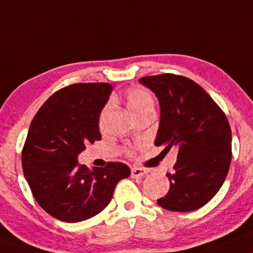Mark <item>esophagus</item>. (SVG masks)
Returning a JSON list of instances; mask_svg holds the SVG:
<instances>
[{
	"label": "esophagus",
	"mask_w": 253,
	"mask_h": 253,
	"mask_svg": "<svg viewBox=\"0 0 253 253\" xmlns=\"http://www.w3.org/2000/svg\"><path fill=\"white\" fill-rule=\"evenodd\" d=\"M146 173V170L142 169V168H132L131 169V177L132 178H139V177L144 176Z\"/></svg>",
	"instance_id": "esophagus-1"
}]
</instances>
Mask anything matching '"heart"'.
Returning a JSON list of instances; mask_svg holds the SVG:
<instances>
[{
    "mask_svg": "<svg viewBox=\"0 0 253 253\" xmlns=\"http://www.w3.org/2000/svg\"><path fill=\"white\" fill-rule=\"evenodd\" d=\"M126 103L130 111L133 114V116L141 114L143 111L149 110V109H154V99H152L150 93L144 89L137 88L129 90L126 93ZM109 108H110V104H108L104 108L101 118L104 117V115L108 112Z\"/></svg>",
    "mask_w": 253,
    "mask_h": 253,
    "instance_id": "heart-1",
    "label": "heart"
}]
</instances>
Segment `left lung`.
Segmentation results:
<instances>
[{
    "mask_svg": "<svg viewBox=\"0 0 253 253\" xmlns=\"http://www.w3.org/2000/svg\"><path fill=\"white\" fill-rule=\"evenodd\" d=\"M139 83L160 102L155 145L178 150L170 190L162 208L188 212L204 207L222 188L231 163V127L210 95L190 79L172 74L146 76Z\"/></svg>",
    "mask_w": 253,
    "mask_h": 253,
    "instance_id": "obj_1",
    "label": "left lung"
}]
</instances>
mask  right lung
<instances>
[{
	"label": "right lung",
	"instance_id": "add662e5",
	"mask_svg": "<svg viewBox=\"0 0 253 253\" xmlns=\"http://www.w3.org/2000/svg\"><path fill=\"white\" fill-rule=\"evenodd\" d=\"M114 89L109 83H77L46 99L31 122L22 151L23 173L36 202L56 219L77 223L101 212L116 184L131 173L110 162L90 171L79 163L88 143L102 138L99 115Z\"/></svg>",
	"mask_w": 253,
	"mask_h": 253
}]
</instances>
